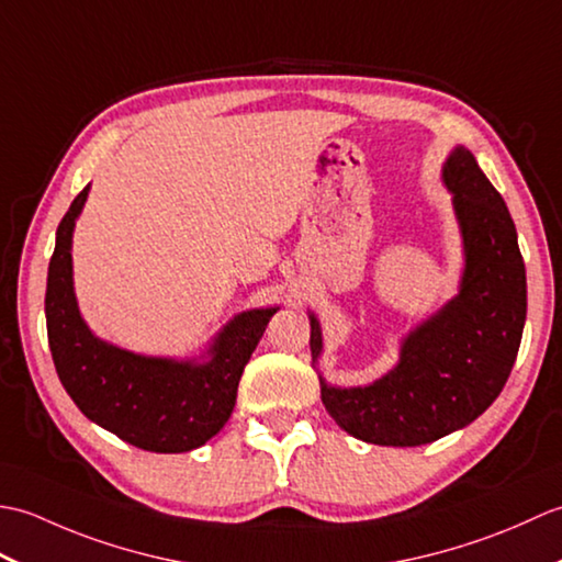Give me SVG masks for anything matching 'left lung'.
Listing matches in <instances>:
<instances>
[{
  "label": "left lung",
  "instance_id": "8db88e82",
  "mask_svg": "<svg viewBox=\"0 0 562 562\" xmlns=\"http://www.w3.org/2000/svg\"><path fill=\"white\" fill-rule=\"evenodd\" d=\"M463 238L459 294L401 342L398 364L367 386H333L321 401L345 432L381 447H420L483 415L507 384L527 321V270L503 195L465 147L441 166ZM312 321V360L324 352Z\"/></svg>",
  "mask_w": 562,
  "mask_h": 562
}]
</instances>
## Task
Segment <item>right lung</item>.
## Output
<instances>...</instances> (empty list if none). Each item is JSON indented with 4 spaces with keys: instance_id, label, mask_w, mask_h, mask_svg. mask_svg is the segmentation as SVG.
<instances>
[{
    "instance_id": "obj_1",
    "label": "right lung",
    "mask_w": 562,
    "mask_h": 562,
    "mask_svg": "<svg viewBox=\"0 0 562 562\" xmlns=\"http://www.w3.org/2000/svg\"><path fill=\"white\" fill-rule=\"evenodd\" d=\"M89 186L57 226L47 268L45 321L57 376L91 423L145 451L181 453L205 445L232 417L244 367L280 306L236 314L200 357H147L93 336L79 314L71 234Z\"/></svg>"
}]
</instances>
